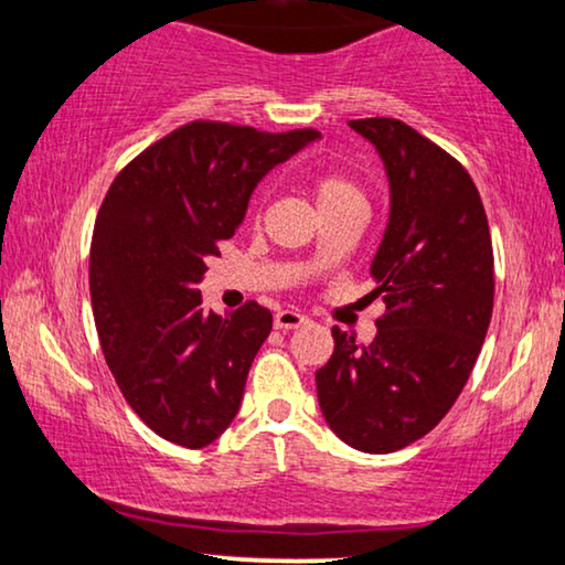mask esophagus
Segmentation results:
<instances>
[{"label":"esophagus","mask_w":565,"mask_h":565,"mask_svg":"<svg viewBox=\"0 0 565 565\" xmlns=\"http://www.w3.org/2000/svg\"><path fill=\"white\" fill-rule=\"evenodd\" d=\"M308 319L300 311H292V308H285V311L275 313V329H298L303 327Z\"/></svg>","instance_id":"1"}]
</instances>
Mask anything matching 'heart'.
<instances>
[{"mask_svg": "<svg viewBox=\"0 0 565 565\" xmlns=\"http://www.w3.org/2000/svg\"><path fill=\"white\" fill-rule=\"evenodd\" d=\"M313 195L319 200L321 213H331L339 211L344 205H354V203H365V195H362L360 184L347 177L344 172H337V169H323V172L313 174L311 180Z\"/></svg>", "mask_w": 565, "mask_h": 565, "instance_id": "heart-1", "label": "heart"}]
</instances>
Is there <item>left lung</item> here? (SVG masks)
<instances>
[{"instance_id":"left-lung-1","label":"left lung","mask_w":565,"mask_h":565,"mask_svg":"<svg viewBox=\"0 0 565 565\" xmlns=\"http://www.w3.org/2000/svg\"><path fill=\"white\" fill-rule=\"evenodd\" d=\"M350 126L381 153L391 215L370 275L385 313L370 344L331 329L316 370L331 431L362 452H396L443 422L468 383L493 311L486 211L458 159L396 118Z\"/></svg>"}]
</instances>
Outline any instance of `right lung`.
I'll use <instances>...</instances> for the list:
<instances>
[{
	"mask_svg": "<svg viewBox=\"0 0 565 565\" xmlns=\"http://www.w3.org/2000/svg\"><path fill=\"white\" fill-rule=\"evenodd\" d=\"M316 138L192 120L122 167L99 205L89 249L99 347L128 406L169 443L200 450L242 406L273 313L257 300L205 311L198 282L262 177Z\"/></svg>",
	"mask_w": 565,
	"mask_h": 565,
	"instance_id": "1",
	"label": "right lung"
}]
</instances>
